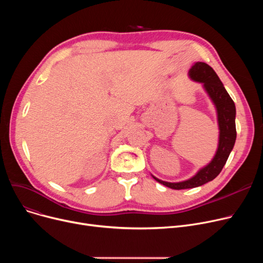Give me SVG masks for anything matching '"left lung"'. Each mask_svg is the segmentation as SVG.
Returning <instances> with one entry per match:
<instances>
[{
  "instance_id": "8db88e82",
  "label": "left lung",
  "mask_w": 263,
  "mask_h": 263,
  "mask_svg": "<svg viewBox=\"0 0 263 263\" xmlns=\"http://www.w3.org/2000/svg\"><path fill=\"white\" fill-rule=\"evenodd\" d=\"M189 78L192 81L201 83L204 91L209 96L210 100L215 106L219 130L218 144L212 160L186 180L168 182L163 181L151 175L156 181L173 190L193 189L212 181L222 172L237 139L236 105H234V102L230 98L229 93L225 89L222 81L219 80L215 71L208 64L196 62L193 64L189 70Z\"/></svg>"
}]
</instances>
